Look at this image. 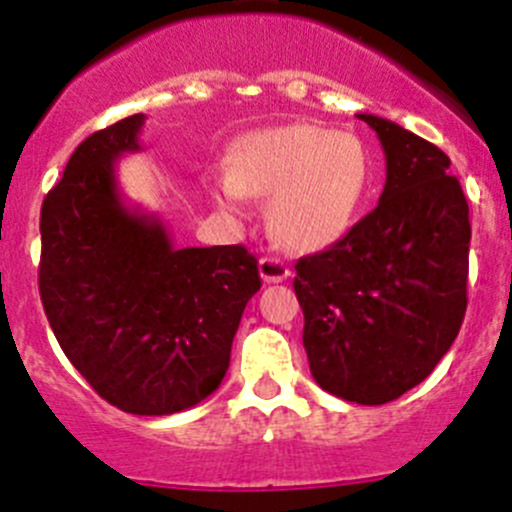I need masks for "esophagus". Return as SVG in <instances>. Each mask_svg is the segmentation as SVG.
Wrapping results in <instances>:
<instances>
[{
    "instance_id": "esophagus-1",
    "label": "esophagus",
    "mask_w": 512,
    "mask_h": 512,
    "mask_svg": "<svg viewBox=\"0 0 512 512\" xmlns=\"http://www.w3.org/2000/svg\"><path fill=\"white\" fill-rule=\"evenodd\" d=\"M257 270H260V278L265 283H283L290 275V267L283 260H278V257H262Z\"/></svg>"
}]
</instances>
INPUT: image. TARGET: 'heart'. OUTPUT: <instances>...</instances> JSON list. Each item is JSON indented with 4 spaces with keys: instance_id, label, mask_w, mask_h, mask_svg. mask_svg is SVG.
Wrapping results in <instances>:
<instances>
[{
    "instance_id": "heart-1",
    "label": "heart",
    "mask_w": 512,
    "mask_h": 512,
    "mask_svg": "<svg viewBox=\"0 0 512 512\" xmlns=\"http://www.w3.org/2000/svg\"><path fill=\"white\" fill-rule=\"evenodd\" d=\"M371 159L353 133L293 123L257 131L234 148L217 199L240 212L245 197H270L267 222L290 250L313 252L348 232L364 204Z\"/></svg>"
}]
</instances>
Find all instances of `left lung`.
Segmentation results:
<instances>
[{
    "mask_svg": "<svg viewBox=\"0 0 512 512\" xmlns=\"http://www.w3.org/2000/svg\"><path fill=\"white\" fill-rule=\"evenodd\" d=\"M358 118L384 148L381 199L328 250L295 262L293 288L313 379L376 407L422 384L460 333L470 209L442 148L386 118Z\"/></svg>",
    "mask_w": 512,
    "mask_h": 512,
    "instance_id": "1",
    "label": "left lung"
}]
</instances>
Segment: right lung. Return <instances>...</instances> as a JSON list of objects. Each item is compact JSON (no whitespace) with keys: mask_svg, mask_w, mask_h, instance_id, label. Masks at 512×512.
<instances>
[{"mask_svg":"<svg viewBox=\"0 0 512 512\" xmlns=\"http://www.w3.org/2000/svg\"><path fill=\"white\" fill-rule=\"evenodd\" d=\"M146 116L95 131L70 156L40 214V298L70 364L108 404L164 417L207 399L260 290L242 245L176 250L164 222L123 204L116 161Z\"/></svg>","mask_w":512,"mask_h":512,"instance_id":"right-lung-1","label":"right lung"}]
</instances>
